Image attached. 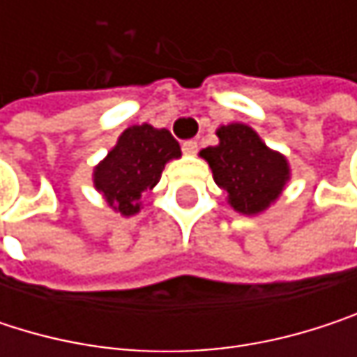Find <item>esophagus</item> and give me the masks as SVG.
I'll list each match as a JSON object with an SVG mask.
<instances>
[{"mask_svg": "<svg viewBox=\"0 0 357 357\" xmlns=\"http://www.w3.org/2000/svg\"><path fill=\"white\" fill-rule=\"evenodd\" d=\"M181 151H183V155H196L198 153V142L196 140H185L181 144Z\"/></svg>", "mask_w": 357, "mask_h": 357, "instance_id": "esophagus-1", "label": "esophagus"}]
</instances>
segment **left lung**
Masks as SVG:
<instances>
[{
    "mask_svg": "<svg viewBox=\"0 0 357 357\" xmlns=\"http://www.w3.org/2000/svg\"><path fill=\"white\" fill-rule=\"evenodd\" d=\"M219 144L200 151L213 169V179L227 192V202L242 215L266 211L289 181L287 159L271 151L246 123L217 130Z\"/></svg>",
    "mask_w": 357,
    "mask_h": 357,
    "instance_id": "obj_1",
    "label": "left lung"
}]
</instances>
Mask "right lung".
Returning <instances> with one entry per match:
<instances>
[{
  "instance_id": "add662e5",
  "label": "right lung",
  "mask_w": 357,
  "mask_h": 357,
  "mask_svg": "<svg viewBox=\"0 0 357 357\" xmlns=\"http://www.w3.org/2000/svg\"><path fill=\"white\" fill-rule=\"evenodd\" d=\"M178 157H181V149L169 130L149 123L130 126L95 167L93 181L113 211L130 217L140 211L142 192L153 190L165 163Z\"/></svg>"
}]
</instances>
